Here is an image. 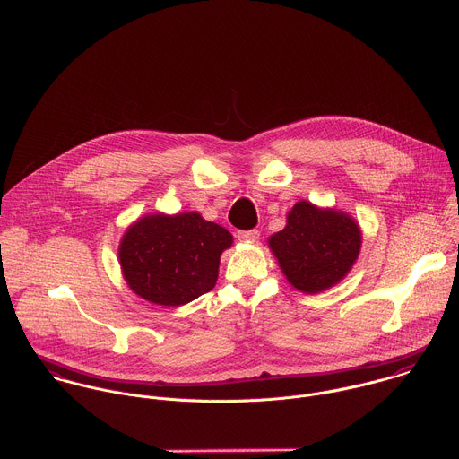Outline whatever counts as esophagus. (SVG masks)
I'll list each match as a JSON object with an SVG mask.
<instances>
[{
  "label": "esophagus",
  "instance_id": "34e87169",
  "mask_svg": "<svg viewBox=\"0 0 459 459\" xmlns=\"http://www.w3.org/2000/svg\"><path fill=\"white\" fill-rule=\"evenodd\" d=\"M258 237H260L258 230H246V231H238L237 233V238L244 240V242H256Z\"/></svg>",
  "mask_w": 459,
  "mask_h": 459
}]
</instances>
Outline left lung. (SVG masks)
<instances>
[{
  "mask_svg": "<svg viewBox=\"0 0 459 459\" xmlns=\"http://www.w3.org/2000/svg\"><path fill=\"white\" fill-rule=\"evenodd\" d=\"M269 247L288 282L313 295L333 288L351 271L361 231L351 215L300 201L288 213L286 228L269 237Z\"/></svg>",
  "mask_w": 459,
  "mask_h": 459,
  "instance_id": "obj_1",
  "label": "left lung"
}]
</instances>
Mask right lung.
Masks as SVG:
<instances>
[{
	"instance_id": "obj_1",
	"label": "right lung",
	"mask_w": 459,
	"mask_h": 459,
	"mask_svg": "<svg viewBox=\"0 0 459 459\" xmlns=\"http://www.w3.org/2000/svg\"><path fill=\"white\" fill-rule=\"evenodd\" d=\"M231 233L199 213H150L121 238L119 262L128 288L157 306H182L212 291Z\"/></svg>"
}]
</instances>
